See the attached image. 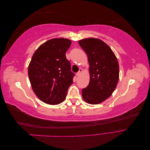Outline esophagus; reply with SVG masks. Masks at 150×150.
<instances>
[{
    "label": "esophagus",
    "instance_id": "obj_1",
    "mask_svg": "<svg viewBox=\"0 0 150 150\" xmlns=\"http://www.w3.org/2000/svg\"><path fill=\"white\" fill-rule=\"evenodd\" d=\"M82 72H83V69H81V68H80L79 71H78V72H77V74H76L77 76H79L80 74H81V73H82Z\"/></svg>",
    "mask_w": 150,
    "mask_h": 150
}]
</instances>
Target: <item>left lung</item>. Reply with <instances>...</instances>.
Masks as SVG:
<instances>
[{"mask_svg": "<svg viewBox=\"0 0 150 150\" xmlns=\"http://www.w3.org/2000/svg\"><path fill=\"white\" fill-rule=\"evenodd\" d=\"M80 46L87 54L90 81L82 90L84 100L96 104L105 101L114 91L119 80V64L111 48L96 38L80 40Z\"/></svg>", "mask_w": 150, "mask_h": 150, "instance_id": "left-lung-1", "label": "left lung"}]
</instances>
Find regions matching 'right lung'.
Returning a JSON list of instances; mask_svg holds the SVG:
<instances>
[{"label": "right lung", "mask_w": 150, "mask_h": 150, "mask_svg": "<svg viewBox=\"0 0 150 150\" xmlns=\"http://www.w3.org/2000/svg\"><path fill=\"white\" fill-rule=\"evenodd\" d=\"M71 41L59 38L49 40L33 54L28 75L34 93L44 103L55 105L62 103L73 83L75 74L66 57Z\"/></svg>", "instance_id": "1"}]
</instances>
